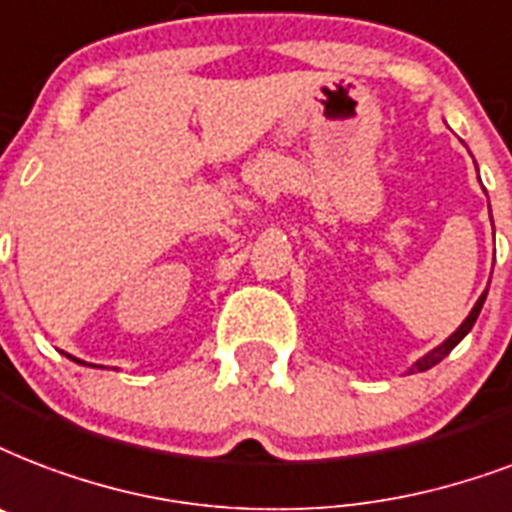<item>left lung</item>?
<instances>
[{"label":"left lung","mask_w":512,"mask_h":512,"mask_svg":"<svg viewBox=\"0 0 512 512\" xmlns=\"http://www.w3.org/2000/svg\"><path fill=\"white\" fill-rule=\"evenodd\" d=\"M486 292H489V290H486ZM486 292H483L481 298H478V303H475V306H473V311H470V317L464 319L462 325L456 327V333H451V335H448L446 341L440 343L438 349H432V351H429V354H424V357H421L419 362H413L411 373H413V370H419V373H421V370H429V368H432V365H438V362L443 360V357H446L448 351L454 349L456 343L462 341L464 335H467V333H470V330H473L475 319H478V314H481V308H483V300H486Z\"/></svg>","instance_id":"1"}]
</instances>
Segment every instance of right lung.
Instances as JSON below:
<instances>
[{"label": "right lung", "instance_id": "right-lung-1", "mask_svg": "<svg viewBox=\"0 0 512 512\" xmlns=\"http://www.w3.org/2000/svg\"><path fill=\"white\" fill-rule=\"evenodd\" d=\"M72 360H74V357H72ZM77 362H80V360H77ZM83 365H85V362H83Z\"/></svg>", "mask_w": 512, "mask_h": 512}]
</instances>
